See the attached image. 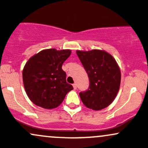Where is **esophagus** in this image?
Here are the masks:
<instances>
[{"label": "esophagus", "mask_w": 148, "mask_h": 148, "mask_svg": "<svg viewBox=\"0 0 148 148\" xmlns=\"http://www.w3.org/2000/svg\"><path fill=\"white\" fill-rule=\"evenodd\" d=\"M73 88H74L75 90L77 89V85H76V84H73Z\"/></svg>", "instance_id": "obj_1"}]
</instances>
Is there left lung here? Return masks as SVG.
<instances>
[{
    "mask_svg": "<svg viewBox=\"0 0 148 148\" xmlns=\"http://www.w3.org/2000/svg\"><path fill=\"white\" fill-rule=\"evenodd\" d=\"M89 77L88 89L79 93L87 108L100 110L112 103L119 90L121 73L116 60L104 51H76Z\"/></svg>",
    "mask_w": 148,
    "mask_h": 148,
    "instance_id": "8db88e82",
    "label": "left lung"
}]
</instances>
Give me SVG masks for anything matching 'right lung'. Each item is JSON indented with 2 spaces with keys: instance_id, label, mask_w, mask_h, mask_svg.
Masks as SVG:
<instances>
[{
  "instance_id": "obj_1",
  "label": "right lung",
  "mask_w": 148,
  "mask_h": 148,
  "mask_svg": "<svg viewBox=\"0 0 148 148\" xmlns=\"http://www.w3.org/2000/svg\"><path fill=\"white\" fill-rule=\"evenodd\" d=\"M71 54V50L52 48L41 51L28 60L23 80L25 92L35 105L45 109L57 108L73 89L66 82V73L62 69Z\"/></svg>"
}]
</instances>
